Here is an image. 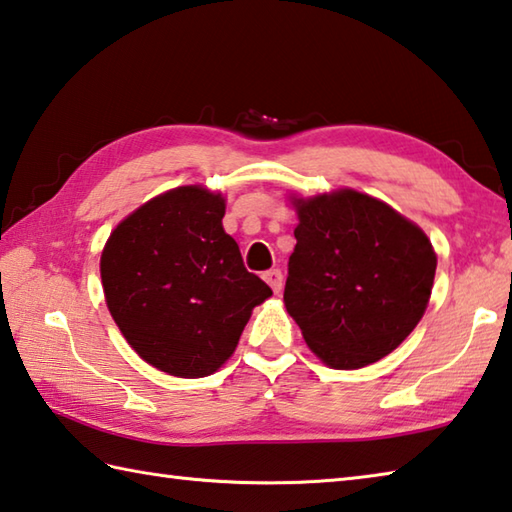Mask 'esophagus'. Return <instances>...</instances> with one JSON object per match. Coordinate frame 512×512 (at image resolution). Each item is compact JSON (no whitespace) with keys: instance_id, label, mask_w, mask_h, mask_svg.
I'll use <instances>...</instances> for the list:
<instances>
[{"instance_id":"esophagus-1","label":"esophagus","mask_w":512,"mask_h":512,"mask_svg":"<svg viewBox=\"0 0 512 512\" xmlns=\"http://www.w3.org/2000/svg\"><path fill=\"white\" fill-rule=\"evenodd\" d=\"M262 277L266 280V284L273 288L275 293H280V291H282V282H284V277H282V271H280V268H271V271H266Z\"/></svg>"}]
</instances>
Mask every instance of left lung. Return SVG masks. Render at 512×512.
<instances>
[{
  "label": "left lung",
  "mask_w": 512,
  "mask_h": 512,
  "mask_svg": "<svg viewBox=\"0 0 512 512\" xmlns=\"http://www.w3.org/2000/svg\"><path fill=\"white\" fill-rule=\"evenodd\" d=\"M300 224L284 304L333 369H360L410 336L430 302L436 255L425 232L356 190L293 199Z\"/></svg>",
  "instance_id": "1"
}]
</instances>
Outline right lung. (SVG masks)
<instances>
[{"label": "right lung", "mask_w": 512, "mask_h": 512, "mask_svg": "<svg viewBox=\"0 0 512 512\" xmlns=\"http://www.w3.org/2000/svg\"><path fill=\"white\" fill-rule=\"evenodd\" d=\"M224 215L221 194L183 185L120 221L102 250L111 318L138 356L170 376L215 374L273 295L246 271Z\"/></svg>", "instance_id": "obj_1"}]
</instances>
